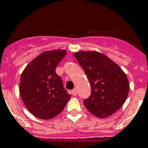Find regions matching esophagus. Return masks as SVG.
I'll return each mask as SVG.
<instances>
[{
  "instance_id": "obj_1",
  "label": "esophagus",
  "mask_w": 148,
  "mask_h": 148,
  "mask_svg": "<svg viewBox=\"0 0 148 148\" xmlns=\"http://www.w3.org/2000/svg\"><path fill=\"white\" fill-rule=\"evenodd\" d=\"M71 93H72V95H74V96H76L77 94V89L76 88L73 89V90H72V91H71Z\"/></svg>"
}]
</instances>
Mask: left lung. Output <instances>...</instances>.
<instances>
[{"label": "left lung", "mask_w": 148, "mask_h": 148, "mask_svg": "<svg viewBox=\"0 0 148 148\" xmlns=\"http://www.w3.org/2000/svg\"><path fill=\"white\" fill-rule=\"evenodd\" d=\"M84 69L92 92L84 105L92 114L106 118L119 110L127 98L130 84L127 75L115 62L96 51L74 54Z\"/></svg>", "instance_id": "8db88e82"}]
</instances>
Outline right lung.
I'll list each match as a JSON object with an SVG mask.
<instances>
[{
    "label": "right lung",
    "instance_id": "obj_1",
    "mask_svg": "<svg viewBox=\"0 0 148 148\" xmlns=\"http://www.w3.org/2000/svg\"><path fill=\"white\" fill-rule=\"evenodd\" d=\"M66 53L64 49L45 51L33 59L22 72L19 91L32 114L41 119L59 115L71 97L64 88L56 67Z\"/></svg>",
    "mask_w": 148,
    "mask_h": 148
}]
</instances>
